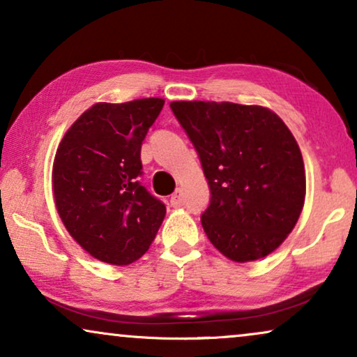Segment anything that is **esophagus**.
<instances>
[{
  "mask_svg": "<svg viewBox=\"0 0 357 357\" xmlns=\"http://www.w3.org/2000/svg\"><path fill=\"white\" fill-rule=\"evenodd\" d=\"M183 203H185L183 190L182 188H177L174 192L172 197H170V204H172L174 208H180V206H183Z\"/></svg>",
  "mask_w": 357,
  "mask_h": 357,
  "instance_id": "esophagus-1",
  "label": "esophagus"
}]
</instances>
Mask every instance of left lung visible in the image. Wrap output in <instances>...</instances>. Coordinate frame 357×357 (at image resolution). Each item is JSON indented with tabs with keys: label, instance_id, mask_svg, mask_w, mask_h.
I'll return each mask as SVG.
<instances>
[{
	"label": "left lung",
	"instance_id": "8db88e82",
	"mask_svg": "<svg viewBox=\"0 0 357 357\" xmlns=\"http://www.w3.org/2000/svg\"><path fill=\"white\" fill-rule=\"evenodd\" d=\"M170 109L211 188L202 216L209 242L236 263L270 255L292 232L305 202L304 159L291 130L261 105L175 100Z\"/></svg>",
	"mask_w": 357,
	"mask_h": 357
}]
</instances>
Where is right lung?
<instances>
[{"mask_svg":"<svg viewBox=\"0 0 357 357\" xmlns=\"http://www.w3.org/2000/svg\"><path fill=\"white\" fill-rule=\"evenodd\" d=\"M164 99L97 102L58 144L55 206L70 236L96 260L130 265L153 243L165 206L138 182L141 144Z\"/></svg>","mask_w":357,"mask_h":357,"instance_id":"1","label":"right lung"}]
</instances>
